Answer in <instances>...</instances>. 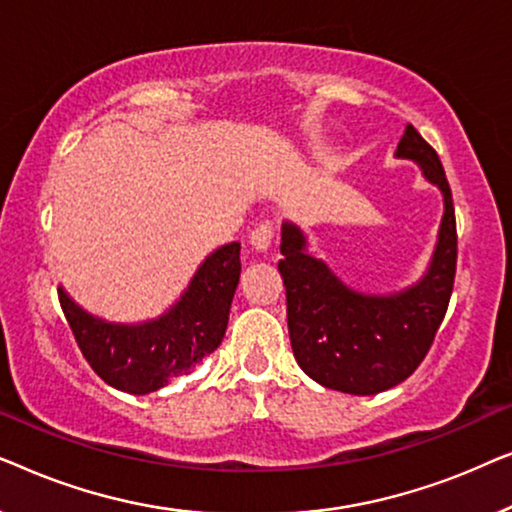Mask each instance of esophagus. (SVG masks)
<instances>
[{
  "mask_svg": "<svg viewBox=\"0 0 512 512\" xmlns=\"http://www.w3.org/2000/svg\"><path fill=\"white\" fill-rule=\"evenodd\" d=\"M272 240H275V226L272 223H258V226L251 230L249 235V244L254 247L256 251H268Z\"/></svg>",
  "mask_w": 512,
  "mask_h": 512,
  "instance_id": "34e87169",
  "label": "esophagus"
}]
</instances>
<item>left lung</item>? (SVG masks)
Instances as JSON below:
<instances>
[{"mask_svg": "<svg viewBox=\"0 0 512 512\" xmlns=\"http://www.w3.org/2000/svg\"><path fill=\"white\" fill-rule=\"evenodd\" d=\"M396 158L415 160L445 202L436 251L417 284L389 296L349 289L321 258L307 254V237L296 223L282 226L279 272L293 356L314 382L342 394L373 396L408 380L431 349L450 305L457 221L445 170L412 125L398 142Z\"/></svg>", "mask_w": 512, "mask_h": 512, "instance_id": "1", "label": "left lung"}]
</instances>
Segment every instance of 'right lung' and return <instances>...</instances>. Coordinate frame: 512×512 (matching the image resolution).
I'll return each instance as SVG.
<instances>
[{"mask_svg": "<svg viewBox=\"0 0 512 512\" xmlns=\"http://www.w3.org/2000/svg\"><path fill=\"white\" fill-rule=\"evenodd\" d=\"M240 270V242L223 244L202 261L177 303L144 324L93 317L62 286L58 298L90 368L114 389L144 396L188 375L221 345Z\"/></svg>", "mask_w": 512, "mask_h": 512, "instance_id": "right-lung-1", "label": "right lung"}]
</instances>
